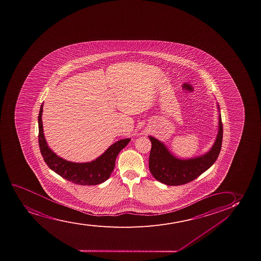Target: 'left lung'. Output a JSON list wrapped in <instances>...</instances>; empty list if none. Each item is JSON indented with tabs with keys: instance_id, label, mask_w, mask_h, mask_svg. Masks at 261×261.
<instances>
[{
	"instance_id": "left-lung-1",
	"label": "left lung",
	"mask_w": 261,
	"mask_h": 261,
	"mask_svg": "<svg viewBox=\"0 0 261 261\" xmlns=\"http://www.w3.org/2000/svg\"><path fill=\"white\" fill-rule=\"evenodd\" d=\"M218 110L219 105H218ZM149 157V169L154 178L168 186L183 185L196 179L213 165L218 158L223 141V123L219 114L218 133L211 150L204 155L180 160L173 156L162 142L153 137Z\"/></svg>"
}]
</instances>
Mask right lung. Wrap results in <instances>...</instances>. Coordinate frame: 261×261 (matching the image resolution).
I'll list each match as a JSON object with an SVG mask.
<instances>
[{"label":"right lung","instance_id":"right-lung-1","mask_svg":"<svg viewBox=\"0 0 261 261\" xmlns=\"http://www.w3.org/2000/svg\"><path fill=\"white\" fill-rule=\"evenodd\" d=\"M43 104L38 114V144L46 163L50 169L64 179L78 185H98L106 181L113 172L117 155L121 150L129 144L130 138L121 139L110 145L103 154L96 160L87 163H74L59 157L50 150L44 138L42 123Z\"/></svg>","mask_w":261,"mask_h":261}]
</instances>
